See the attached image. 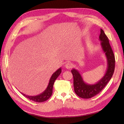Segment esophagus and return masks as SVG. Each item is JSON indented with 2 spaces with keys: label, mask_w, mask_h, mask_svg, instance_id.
Segmentation results:
<instances>
[{
  "label": "esophagus",
  "mask_w": 124,
  "mask_h": 124,
  "mask_svg": "<svg viewBox=\"0 0 124 124\" xmlns=\"http://www.w3.org/2000/svg\"><path fill=\"white\" fill-rule=\"evenodd\" d=\"M64 66H65V68H67V69H70V68H72V65L71 63L68 62V63H67L66 64H65Z\"/></svg>",
  "instance_id": "obj_1"
}]
</instances>
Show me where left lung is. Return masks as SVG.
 <instances>
[{
    "label": "left lung",
    "mask_w": 124,
    "mask_h": 124,
    "mask_svg": "<svg viewBox=\"0 0 124 124\" xmlns=\"http://www.w3.org/2000/svg\"><path fill=\"white\" fill-rule=\"evenodd\" d=\"M99 40L101 41V46L107 60V69L103 77L95 84H88L84 81L77 70L75 69L71 70L75 92L81 98L90 99L98 94L107 85L114 74L115 67V55L109 44L108 38L102 29L99 36Z\"/></svg>",
    "instance_id": "8db88e82"
}]
</instances>
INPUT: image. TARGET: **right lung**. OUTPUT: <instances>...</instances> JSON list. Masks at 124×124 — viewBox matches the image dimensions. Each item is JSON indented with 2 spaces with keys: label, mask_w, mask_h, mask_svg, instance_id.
I'll use <instances>...</instances> for the list:
<instances>
[{
  "label": "right lung",
  "mask_w": 124,
  "mask_h": 124,
  "mask_svg": "<svg viewBox=\"0 0 124 124\" xmlns=\"http://www.w3.org/2000/svg\"><path fill=\"white\" fill-rule=\"evenodd\" d=\"M61 68H60L59 69L56 70L53 74L51 76V78L49 81L48 85L46 89L45 90L43 93L38 95L36 96H29L23 93H22L23 95L27 97L29 100H32L36 102H43L48 100L50 97L51 96L53 93V87L54 84V81L57 78L59 77V76L61 73Z\"/></svg>",
  "instance_id": "right-lung-1"
}]
</instances>
